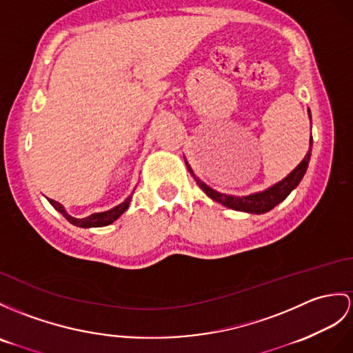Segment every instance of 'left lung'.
Instances as JSON below:
<instances>
[{
  "label": "left lung",
  "instance_id": "1",
  "mask_svg": "<svg viewBox=\"0 0 353 353\" xmlns=\"http://www.w3.org/2000/svg\"><path fill=\"white\" fill-rule=\"evenodd\" d=\"M308 114H310V110H308ZM312 118V115H308ZM310 143H313V137ZM310 156H312V147L308 150L307 156L304 157V160L299 163V165L290 172V174L280 181L279 184L272 185L271 188L261 193H254L250 196H243V197H238V196H229V194H221L219 192H214L212 188H210L206 184H203L202 181H199V178H196V175L193 174V170L190 169V166L187 165L188 170H190V174L194 176L196 183L199 184V187L202 190L208 194L212 201H216L221 205L228 206V208L232 210H236V211H245V212H253V214H263L266 211L272 210L274 206L279 205L281 201H285L286 197L289 196V193L294 190V188L299 184L301 179H303L307 166H308V161H310Z\"/></svg>",
  "mask_w": 353,
  "mask_h": 353
}]
</instances>
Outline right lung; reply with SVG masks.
Listing matches in <instances>:
<instances>
[{
  "label": "right lung",
  "instance_id": "add662e5",
  "mask_svg": "<svg viewBox=\"0 0 353 353\" xmlns=\"http://www.w3.org/2000/svg\"><path fill=\"white\" fill-rule=\"evenodd\" d=\"M130 201H132V196H128L123 203H119L118 206H115V208H112L109 211L92 214V216L85 217V219H74L72 216H68L65 210L61 206V203H58L54 199H49L50 205H52L58 212H61L63 216L67 219V221H70L72 225H74L77 228H101V226L110 225V223H114L128 208V203H130Z\"/></svg>",
  "mask_w": 353,
  "mask_h": 353
}]
</instances>
